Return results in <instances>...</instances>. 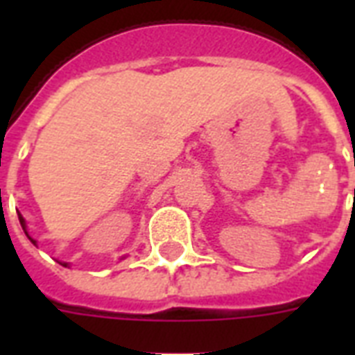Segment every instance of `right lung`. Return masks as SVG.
I'll return each mask as SVG.
<instances>
[{
  "instance_id": "1",
  "label": "right lung",
  "mask_w": 355,
  "mask_h": 355,
  "mask_svg": "<svg viewBox=\"0 0 355 355\" xmlns=\"http://www.w3.org/2000/svg\"><path fill=\"white\" fill-rule=\"evenodd\" d=\"M18 219H19V225H21V228H24V230H25V219H24V217H21V214H18ZM25 236L29 237L31 243H35V245H36V241H35V239H33V237L29 236V234H27V230H25ZM62 265H64V267H68V263H62Z\"/></svg>"
}]
</instances>
